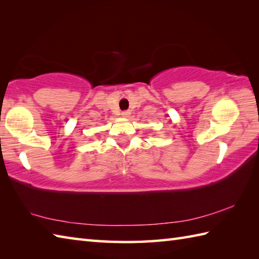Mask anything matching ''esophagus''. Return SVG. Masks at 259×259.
<instances>
[{
  "mask_svg": "<svg viewBox=\"0 0 259 259\" xmlns=\"http://www.w3.org/2000/svg\"><path fill=\"white\" fill-rule=\"evenodd\" d=\"M130 111H129V110H125V111H122V112H121V115H122V117L123 118H128L129 117V115H130Z\"/></svg>",
  "mask_w": 259,
  "mask_h": 259,
  "instance_id": "1",
  "label": "esophagus"
}]
</instances>
